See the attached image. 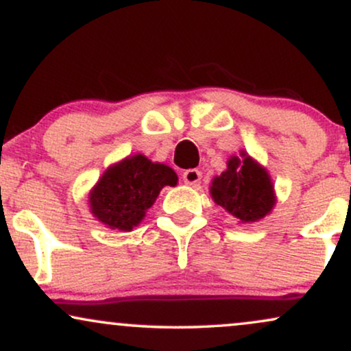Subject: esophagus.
<instances>
[{
    "label": "esophagus",
    "mask_w": 351,
    "mask_h": 351,
    "mask_svg": "<svg viewBox=\"0 0 351 351\" xmlns=\"http://www.w3.org/2000/svg\"><path fill=\"white\" fill-rule=\"evenodd\" d=\"M183 180L186 184H198L201 181V171L196 168H189L183 173Z\"/></svg>",
    "instance_id": "1"
}]
</instances>
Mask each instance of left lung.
I'll return each instance as SVG.
<instances>
[{"label":"left lung","instance_id":"left-lung-1","mask_svg":"<svg viewBox=\"0 0 351 351\" xmlns=\"http://www.w3.org/2000/svg\"><path fill=\"white\" fill-rule=\"evenodd\" d=\"M243 156V160L232 156L228 170L213 180L211 195L241 223H254L271 211L276 199L267 171L244 153Z\"/></svg>","mask_w":351,"mask_h":351}]
</instances>
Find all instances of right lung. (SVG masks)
Segmentation results:
<instances>
[{"mask_svg": "<svg viewBox=\"0 0 351 351\" xmlns=\"http://www.w3.org/2000/svg\"><path fill=\"white\" fill-rule=\"evenodd\" d=\"M176 181L178 176L167 165L152 163L143 155L130 156L104 173L90 193V209L108 228L130 231L155 203L160 189L175 186Z\"/></svg>", "mask_w": 351, "mask_h": 351, "instance_id": "right-lung-1", "label": "right lung"}]
</instances>
